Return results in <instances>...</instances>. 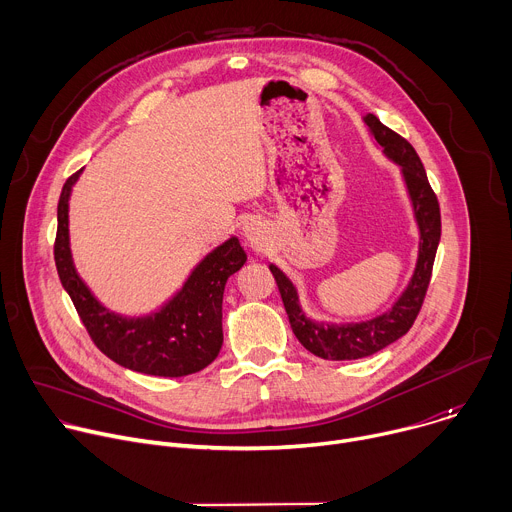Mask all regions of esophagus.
<instances>
[{
    "label": "esophagus",
    "instance_id": "esophagus-1",
    "mask_svg": "<svg viewBox=\"0 0 512 512\" xmlns=\"http://www.w3.org/2000/svg\"><path fill=\"white\" fill-rule=\"evenodd\" d=\"M245 235H247V239H249L251 243H257V239H259V229H257L255 225H247V227H245Z\"/></svg>",
    "mask_w": 512,
    "mask_h": 512
}]
</instances>
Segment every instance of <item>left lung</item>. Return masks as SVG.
Returning a JSON list of instances; mask_svg holds the SVG:
<instances>
[{"instance_id":"obj_1","label":"left lung","mask_w":512,"mask_h":512,"mask_svg":"<svg viewBox=\"0 0 512 512\" xmlns=\"http://www.w3.org/2000/svg\"><path fill=\"white\" fill-rule=\"evenodd\" d=\"M364 123L369 125L385 156L399 164L403 170V178L419 225V257L415 273L395 306L373 320L358 324H324L306 318L300 308L294 283L275 265H269L279 287L291 330H294L296 338L306 350L326 360H356L371 356L409 332L423 306L435 261V251L442 237L440 202H437V196L429 186L427 174L417 152L413 150V145L405 137L383 125L373 113L364 117Z\"/></svg>"}]
</instances>
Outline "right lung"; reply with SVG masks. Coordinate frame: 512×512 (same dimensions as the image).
<instances>
[{
	"mask_svg": "<svg viewBox=\"0 0 512 512\" xmlns=\"http://www.w3.org/2000/svg\"><path fill=\"white\" fill-rule=\"evenodd\" d=\"M83 170L60 192L54 261L62 287L75 304L95 346L129 371L154 377H186L202 371L223 346V291L247 255L237 237L208 253L184 287L156 314L121 318L103 308L72 265L68 247V198Z\"/></svg>",
	"mask_w": 512,
	"mask_h": 512,
	"instance_id": "right-lung-1",
	"label": "right lung"
}]
</instances>
